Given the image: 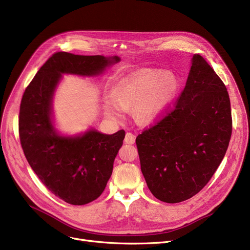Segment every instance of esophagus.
<instances>
[{"label":"esophagus","mask_w":250,"mask_h":250,"mask_svg":"<svg viewBox=\"0 0 250 250\" xmlns=\"http://www.w3.org/2000/svg\"><path fill=\"white\" fill-rule=\"evenodd\" d=\"M125 142L126 144H130V145H132V144H135L136 136L134 134H132V133H126L125 134Z\"/></svg>","instance_id":"34e87169"}]
</instances>
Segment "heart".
<instances>
[{"label":"heart","mask_w":250,"mask_h":250,"mask_svg":"<svg viewBox=\"0 0 250 250\" xmlns=\"http://www.w3.org/2000/svg\"><path fill=\"white\" fill-rule=\"evenodd\" d=\"M179 90L180 81L172 72L139 70L118 79L112 85L111 96L104 98L103 106L114 118H121L124 109L135 107L139 120L149 123L168 109Z\"/></svg>","instance_id":"b5f03b06"}]
</instances>
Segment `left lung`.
<instances>
[{"mask_svg": "<svg viewBox=\"0 0 250 250\" xmlns=\"http://www.w3.org/2000/svg\"><path fill=\"white\" fill-rule=\"evenodd\" d=\"M232 133L227 88L206 60L193 55L173 110L136 139L142 173L156 199H190L212 178Z\"/></svg>", "mask_w": 250, "mask_h": 250, "instance_id": "left-lung-1", "label": "left lung"}]
</instances>
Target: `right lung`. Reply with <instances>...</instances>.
<instances>
[{
  "mask_svg": "<svg viewBox=\"0 0 250 250\" xmlns=\"http://www.w3.org/2000/svg\"><path fill=\"white\" fill-rule=\"evenodd\" d=\"M121 62L117 56H79L57 52L39 69L20 105L19 135L30 167L42 182L65 203L82 206L96 200L111 176L125 130L112 135L90 127L63 135L56 128L52 102L62 75L98 77Z\"/></svg>",
  "mask_w": 250,
  "mask_h": 250,
  "instance_id": "1",
  "label": "right lung"
}]
</instances>
